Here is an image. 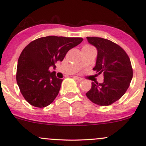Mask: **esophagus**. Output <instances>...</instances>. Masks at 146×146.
<instances>
[{
  "instance_id": "obj_1",
  "label": "esophagus",
  "mask_w": 146,
  "mask_h": 146,
  "mask_svg": "<svg viewBox=\"0 0 146 146\" xmlns=\"http://www.w3.org/2000/svg\"><path fill=\"white\" fill-rule=\"evenodd\" d=\"M74 78L75 80H78V81H82V80H83L82 78H80V77H78V76H74Z\"/></svg>"
}]
</instances>
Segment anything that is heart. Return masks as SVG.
I'll return each mask as SVG.
<instances>
[{
  "mask_svg": "<svg viewBox=\"0 0 146 146\" xmlns=\"http://www.w3.org/2000/svg\"><path fill=\"white\" fill-rule=\"evenodd\" d=\"M86 47H90V46H88V45H87V46H86Z\"/></svg>",
  "mask_w": 146,
  "mask_h": 146,
  "instance_id": "1",
  "label": "heart"
}]
</instances>
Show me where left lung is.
Here are the masks:
<instances>
[{"instance_id": "8db88e82", "label": "left lung", "mask_w": 146, "mask_h": 146, "mask_svg": "<svg viewBox=\"0 0 146 146\" xmlns=\"http://www.w3.org/2000/svg\"><path fill=\"white\" fill-rule=\"evenodd\" d=\"M88 43L98 50L94 68L102 74L103 82H92V88L86 94L95 104L107 106L119 100L129 88L133 72L130 60L119 45L108 39L88 37Z\"/></svg>"}]
</instances>
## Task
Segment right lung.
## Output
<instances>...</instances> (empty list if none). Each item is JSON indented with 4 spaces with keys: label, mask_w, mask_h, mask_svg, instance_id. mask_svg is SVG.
Here are the masks:
<instances>
[{
    "label": "right lung",
    "mask_w": 146,
    "mask_h": 146,
    "mask_svg": "<svg viewBox=\"0 0 146 146\" xmlns=\"http://www.w3.org/2000/svg\"><path fill=\"white\" fill-rule=\"evenodd\" d=\"M83 41L81 37L47 36L29 43L18 58L16 81L25 99L35 107L49 105L58 96L62 80L56 78L54 63L62 61L69 50Z\"/></svg>",
    "instance_id": "right-lung-1"
}]
</instances>
